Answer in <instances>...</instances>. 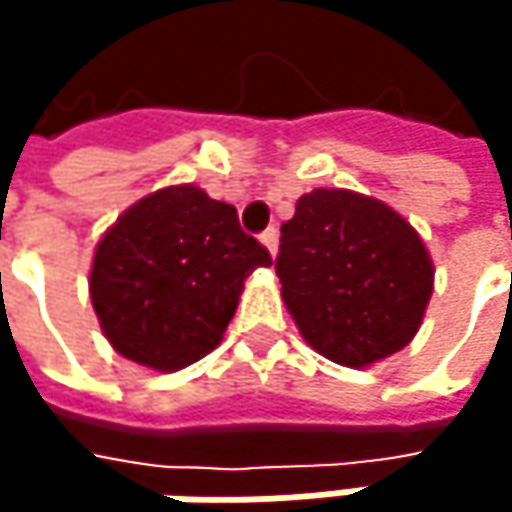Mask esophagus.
<instances>
[{"instance_id": "obj_1", "label": "esophagus", "mask_w": 512, "mask_h": 512, "mask_svg": "<svg viewBox=\"0 0 512 512\" xmlns=\"http://www.w3.org/2000/svg\"><path fill=\"white\" fill-rule=\"evenodd\" d=\"M260 243L269 249V255L275 257V252H278V231H275V228H266V231L260 234Z\"/></svg>"}]
</instances>
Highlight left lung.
<instances>
[{
	"label": "left lung",
	"mask_w": 512,
	"mask_h": 512,
	"mask_svg": "<svg viewBox=\"0 0 512 512\" xmlns=\"http://www.w3.org/2000/svg\"><path fill=\"white\" fill-rule=\"evenodd\" d=\"M275 272L302 338L344 367L403 350L433 293V260L418 231L350 189H314L296 201Z\"/></svg>",
	"instance_id": "left-lung-1"
}]
</instances>
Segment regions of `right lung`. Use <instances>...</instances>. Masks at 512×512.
Returning a JSON list of instances; mask_svg holds the SVG:
<instances>
[{"instance_id":"add662e5","label":"right lung","mask_w":512,"mask_h":512,"mask_svg":"<svg viewBox=\"0 0 512 512\" xmlns=\"http://www.w3.org/2000/svg\"><path fill=\"white\" fill-rule=\"evenodd\" d=\"M269 263L231 204L192 183L168 186L103 234L88 281L91 305L121 356L180 370L216 350L243 281Z\"/></svg>"}]
</instances>
